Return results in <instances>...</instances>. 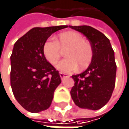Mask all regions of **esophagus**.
<instances>
[{
	"mask_svg": "<svg viewBox=\"0 0 129 129\" xmlns=\"http://www.w3.org/2000/svg\"><path fill=\"white\" fill-rule=\"evenodd\" d=\"M60 76L61 79L63 80L65 78L68 77V75H67V74H65V73H63V72H60Z\"/></svg>",
	"mask_w": 129,
	"mask_h": 129,
	"instance_id": "obj_1",
	"label": "esophagus"
}]
</instances>
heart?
Returning a JSON list of instances; mask_svg holds the SVG:
<instances>
[{
  "instance_id": "obj_1",
  "label": "heart",
  "mask_w": 129,
  "mask_h": 129,
  "mask_svg": "<svg viewBox=\"0 0 129 129\" xmlns=\"http://www.w3.org/2000/svg\"><path fill=\"white\" fill-rule=\"evenodd\" d=\"M61 49L66 50V58L57 65V69L63 72H71L78 67L83 70L90 64L93 51L90 42L84 37L74 31L60 33L55 40L48 39L43 45L42 51L45 59L52 65H56L61 57Z\"/></svg>"
}]
</instances>
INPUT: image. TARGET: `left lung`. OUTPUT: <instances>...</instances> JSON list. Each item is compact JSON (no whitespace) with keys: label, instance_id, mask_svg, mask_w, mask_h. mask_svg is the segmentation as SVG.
Returning <instances> with one entry per match:
<instances>
[{"label":"left lung","instance_id":"obj_1","mask_svg":"<svg viewBox=\"0 0 129 129\" xmlns=\"http://www.w3.org/2000/svg\"><path fill=\"white\" fill-rule=\"evenodd\" d=\"M83 34L92 48V62L86 71L72 75L75 84L70 91L75 104L81 108L99 110L110 100L115 87L116 64L109 39L87 25L69 26Z\"/></svg>","mask_w":129,"mask_h":129}]
</instances>
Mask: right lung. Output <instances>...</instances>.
Here are the masks:
<instances>
[{
	"mask_svg": "<svg viewBox=\"0 0 129 129\" xmlns=\"http://www.w3.org/2000/svg\"><path fill=\"white\" fill-rule=\"evenodd\" d=\"M68 26L34 27L15 43L10 57V84L18 102L27 111L48 109L61 83L59 72L47 61L42 48L54 32Z\"/></svg>",
	"mask_w": 129,
	"mask_h": 129,
	"instance_id": "right-lung-1",
	"label": "right lung"
}]
</instances>
